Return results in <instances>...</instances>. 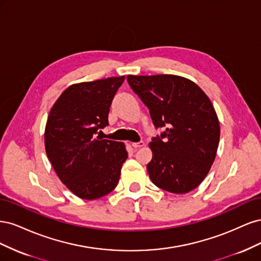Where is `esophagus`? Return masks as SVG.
<instances>
[{
    "instance_id": "obj_1",
    "label": "esophagus",
    "mask_w": 261,
    "mask_h": 261,
    "mask_svg": "<svg viewBox=\"0 0 261 261\" xmlns=\"http://www.w3.org/2000/svg\"><path fill=\"white\" fill-rule=\"evenodd\" d=\"M144 146H145L144 141H139V143H132V147L134 149H138V148H141V147H144Z\"/></svg>"
}]
</instances>
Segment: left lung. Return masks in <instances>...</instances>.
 <instances>
[{"label": "left lung", "instance_id": "1", "mask_svg": "<svg viewBox=\"0 0 261 261\" xmlns=\"http://www.w3.org/2000/svg\"><path fill=\"white\" fill-rule=\"evenodd\" d=\"M134 92L148 107L155 127H167L149 144L152 183L173 194L199 186L216 159L220 123L200 87L177 75H128Z\"/></svg>", "mask_w": 261, "mask_h": 261}]
</instances>
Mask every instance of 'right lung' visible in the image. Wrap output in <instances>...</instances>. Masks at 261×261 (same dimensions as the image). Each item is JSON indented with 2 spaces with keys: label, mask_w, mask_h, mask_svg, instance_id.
Masks as SVG:
<instances>
[{
  "label": "right lung",
  "mask_w": 261,
  "mask_h": 261,
  "mask_svg": "<svg viewBox=\"0 0 261 261\" xmlns=\"http://www.w3.org/2000/svg\"><path fill=\"white\" fill-rule=\"evenodd\" d=\"M124 80L125 76L109 77L70 85L46 120V155L62 183L82 199L111 193L127 159L124 143L96 136L109 124L110 107Z\"/></svg>",
  "instance_id": "right-lung-1"
}]
</instances>
